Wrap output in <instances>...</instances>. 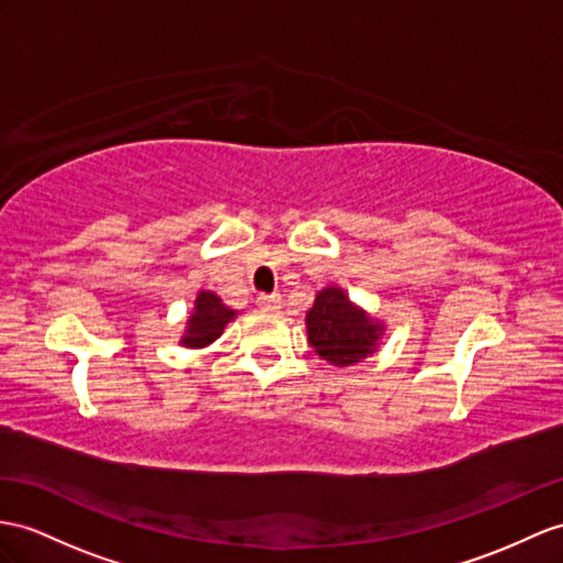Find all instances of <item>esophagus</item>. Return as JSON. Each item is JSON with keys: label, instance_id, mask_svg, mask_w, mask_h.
<instances>
[{"label": "esophagus", "instance_id": "esophagus-1", "mask_svg": "<svg viewBox=\"0 0 563 563\" xmlns=\"http://www.w3.org/2000/svg\"><path fill=\"white\" fill-rule=\"evenodd\" d=\"M257 306L263 308V310L274 312V310L282 308V298H279L277 294H260V296H257Z\"/></svg>", "mask_w": 563, "mask_h": 563}]
</instances>
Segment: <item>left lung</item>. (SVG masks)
Segmentation results:
<instances>
[{
  "label": "left lung",
  "instance_id": "left-lung-1",
  "mask_svg": "<svg viewBox=\"0 0 563 563\" xmlns=\"http://www.w3.org/2000/svg\"><path fill=\"white\" fill-rule=\"evenodd\" d=\"M306 324L310 346L324 361L341 367L361 363L365 355L375 353L379 334L385 332V327L369 320L336 286L318 294L306 314Z\"/></svg>",
  "mask_w": 563,
  "mask_h": 563
}]
</instances>
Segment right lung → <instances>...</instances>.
Instances as JSON below:
<instances>
[{"label": "right lung", "mask_w": 563, "mask_h": 563, "mask_svg": "<svg viewBox=\"0 0 563 563\" xmlns=\"http://www.w3.org/2000/svg\"><path fill=\"white\" fill-rule=\"evenodd\" d=\"M236 310H229L222 300L210 291H200L196 298V310L190 314L186 336L181 339L184 346L202 349L224 332L229 320H234Z\"/></svg>", "instance_id": "1"}]
</instances>
